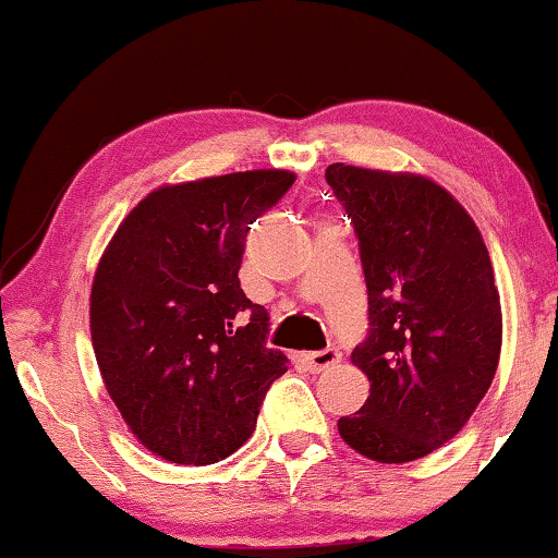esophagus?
<instances>
[{
	"label": "esophagus",
	"mask_w": 558,
	"mask_h": 558,
	"mask_svg": "<svg viewBox=\"0 0 558 558\" xmlns=\"http://www.w3.org/2000/svg\"><path fill=\"white\" fill-rule=\"evenodd\" d=\"M308 361V366L313 372H326V368L336 366L341 361V351L336 347H328V349H320V351H313V354L305 356Z\"/></svg>",
	"instance_id": "1"
}]
</instances>
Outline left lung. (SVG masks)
Returning <instances> with one entry per match:
<instances>
[{"label":"left lung","instance_id":"obj_1","mask_svg":"<svg viewBox=\"0 0 558 558\" xmlns=\"http://www.w3.org/2000/svg\"><path fill=\"white\" fill-rule=\"evenodd\" d=\"M326 182L354 225L368 295L351 359L372 387L339 433L372 460L425 458L460 433L496 376L504 324L488 247L425 177L331 163Z\"/></svg>","mask_w":558,"mask_h":558}]
</instances>
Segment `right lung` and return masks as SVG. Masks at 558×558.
Segmentation results:
<instances>
[{"label": "right lung", "mask_w": 558, "mask_h": 558, "mask_svg": "<svg viewBox=\"0 0 558 558\" xmlns=\"http://www.w3.org/2000/svg\"><path fill=\"white\" fill-rule=\"evenodd\" d=\"M238 171L161 186L123 219L90 293L93 349L131 433L179 465L225 460L253 435L288 356L240 288L253 222L293 186Z\"/></svg>", "instance_id": "1"}]
</instances>
